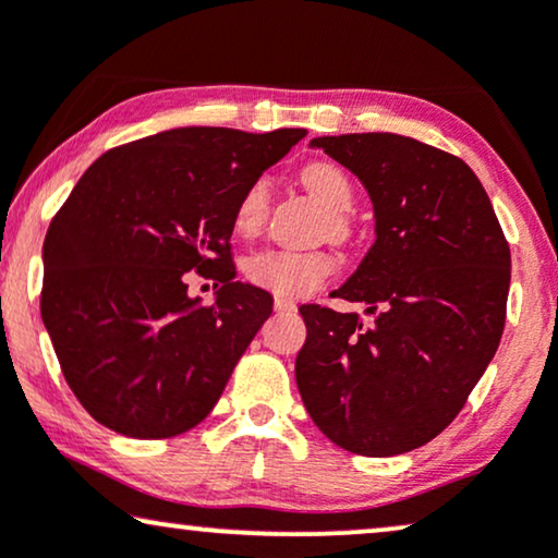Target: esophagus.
Returning a JSON list of instances; mask_svg holds the SVG:
<instances>
[{
    "label": "esophagus",
    "instance_id": "obj_1",
    "mask_svg": "<svg viewBox=\"0 0 558 558\" xmlns=\"http://www.w3.org/2000/svg\"><path fill=\"white\" fill-rule=\"evenodd\" d=\"M274 310H277V312H294L296 304L292 300H287V296H277V300H274Z\"/></svg>",
    "mask_w": 558,
    "mask_h": 558
}]
</instances>
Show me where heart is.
Masks as SVG:
<instances>
[{"label": "heart", "mask_w": 558, "mask_h": 558, "mask_svg": "<svg viewBox=\"0 0 558 558\" xmlns=\"http://www.w3.org/2000/svg\"><path fill=\"white\" fill-rule=\"evenodd\" d=\"M302 182L332 216H342L353 205V185L348 174L332 162H312L302 170ZM266 208H269V180L258 178L243 190L239 205H235L233 223L239 233H254L264 223ZM345 220H332V233L345 235ZM335 274V258L325 251H258L246 262V277L256 287L269 289L271 294L296 300L330 279Z\"/></svg>", "instance_id": "heart-1"}]
</instances>
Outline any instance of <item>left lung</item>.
<instances>
[{"label": "left lung", "mask_w": 558, "mask_h": 558, "mask_svg": "<svg viewBox=\"0 0 558 558\" xmlns=\"http://www.w3.org/2000/svg\"><path fill=\"white\" fill-rule=\"evenodd\" d=\"M363 182L376 241L332 296L357 312L302 304L296 388L335 445L393 457L452 424L498 350L510 248L477 174L401 134L317 136Z\"/></svg>", "instance_id": "obj_1"}]
</instances>
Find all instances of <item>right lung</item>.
Listing matches in <instances>:
<instances>
[{
    "label": "right lung",
    "mask_w": 558,
    "mask_h": 558,
    "mask_svg": "<svg viewBox=\"0 0 558 558\" xmlns=\"http://www.w3.org/2000/svg\"><path fill=\"white\" fill-rule=\"evenodd\" d=\"M304 136L170 129L106 151L78 180L45 235L40 312L98 424L165 439L210 414L274 307L235 279V205ZM187 270L225 284L210 308L186 294Z\"/></svg>",
    "instance_id": "obj_1"
}]
</instances>
